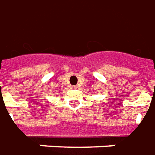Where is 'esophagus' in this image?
<instances>
[{
    "mask_svg": "<svg viewBox=\"0 0 155 155\" xmlns=\"http://www.w3.org/2000/svg\"><path fill=\"white\" fill-rule=\"evenodd\" d=\"M72 88H73V89H77V86H72Z\"/></svg>",
    "mask_w": 155,
    "mask_h": 155,
    "instance_id": "34e87169",
    "label": "esophagus"
}]
</instances>
